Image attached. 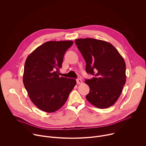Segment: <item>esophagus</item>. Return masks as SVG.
<instances>
[{"label": "esophagus", "mask_w": 146, "mask_h": 146, "mask_svg": "<svg viewBox=\"0 0 146 146\" xmlns=\"http://www.w3.org/2000/svg\"><path fill=\"white\" fill-rule=\"evenodd\" d=\"M76 81H77V84H82V81L81 79H77L76 80Z\"/></svg>", "instance_id": "esophagus-1"}]
</instances>
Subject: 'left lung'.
Returning <instances> with one entry per match:
<instances>
[{"instance_id": "8db88e82", "label": "left lung", "mask_w": 146, "mask_h": 146, "mask_svg": "<svg viewBox=\"0 0 146 146\" xmlns=\"http://www.w3.org/2000/svg\"><path fill=\"white\" fill-rule=\"evenodd\" d=\"M75 43L86 62V72L95 77L86 80L90 87L87 100L99 109L117 102L126 82V65L117 50L107 41L77 38Z\"/></svg>"}]
</instances>
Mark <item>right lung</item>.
<instances>
[{
	"label": "right lung",
	"instance_id": "1",
	"mask_svg": "<svg viewBox=\"0 0 146 146\" xmlns=\"http://www.w3.org/2000/svg\"><path fill=\"white\" fill-rule=\"evenodd\" d=\"M73 42L50 41L41 44L27 57L23 82L34 105L52 113L64 106L76 84L73 78L59 76L64 56Z\"/></svg>",
	"mask_w": 146,
	"mask_h": 146
}]
</instances>
